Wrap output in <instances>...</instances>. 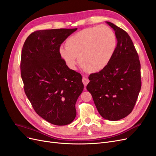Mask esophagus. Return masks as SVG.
<instances>
[{
  "label": "esophagus",
  "instance_id": "34e87169",
  "mask_svg": "<svg viewBox=\"0 0 156 156\" xmlns=\"http://www.w3.org/2000/svg\"><path fill=\"white\" fill-rule=\"evenodd\" d=\"M82 81H83V83L84 86H87L88 83H89V80L87 79V78H85V77H83V79H82Z\"/></svg>",
  "mask_w": 156,
  "mask_h": 156
}]
</instances>
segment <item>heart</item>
I'll return each instance as SVG.
<instances>
[{
	"instance_id": "1",
	"label": "heart",
	"mask_w": 156,
	"mask_h": 156,
	"mask_svg": "<svg viewBox=\"0 0 156 156\" xmlns=\"http://www.w3.org/2000/svg\"><path fill=\"white\" fill-rule=\"evenodd\" d=\"M115 32L105 25L87 28L71 36L60 47L59 54L68 66L73 69L79 62L87 72H98L110 62L116 50Z\"/></svg>"
}]
</instances>
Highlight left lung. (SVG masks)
I'll list each match as a JSON object with an SVG mask.
<instances>
[{
  "label": "left lung",
  "instance_id": "obj_1",
  "mask_svg": "<svg viewBox=\"0 0 156 156\" xmlns=\"http://www.w3.org/2000/svg\"><path fill=\"white\" fill-rule=\"evenodd\" d=\"M106 23L115 32L116 50L105 68L90 75L87 89L103 119L116 121L133 109L141 88L140 64L128 34L113 23Z\"/></svg>",
  "mask_w": 156,
  "mask_h": 156
}]
</instances>
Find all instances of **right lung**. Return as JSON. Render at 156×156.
<instances>
[{"label":"right lung","instance_id":"1","mask_svg":"<svg viewBox=\"0 0 156 156\" xmlns=\"http://www.w3.org/2000/svg\"><path fill=\"white\" fill-rule=\"evenodd\" d=\"M77 29L37 30L23 45L21 75L36 112L49 123L64 126L76 116L75 103L83 90L81 75L60 57L62 42Z\"/></svg>","mask_w":156,"mask_h":156}]
</instances>
